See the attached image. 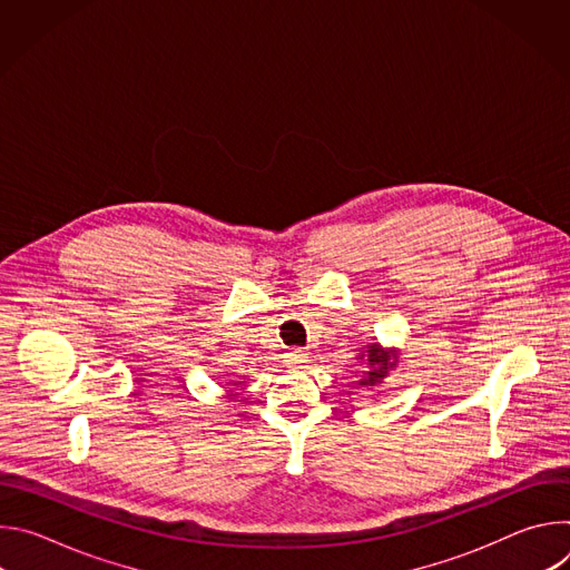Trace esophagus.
<instances>
[{"label": "esophagus", "instance_id": "34e87169", "mask_svg": "<svg viewBox=\"0 0 570 570\" xmlns=\"http://www.w3.org/2000/svg\"><path fill=\"white\" fill-rule=\"evenodd\" d=\"M288 361H291V365H293V367H304V363H306V354H304L302 350H293V352L288 354Z\"/></svg>", "mask_w": 570, "mask_h": 570}]
</instances>
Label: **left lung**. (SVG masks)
<instances>
[{
	"instance_id": "left-lung-1",
	"label": "left lung",
	"mask_w": 570,
	"mask_h": 570,
	"mask_svg": "<svg viewBox=\"0 0 570 570\" xmlns=\"http://www.w3.org/2000/svg\"><path fill=\"white\" fill-rule=\"evenodd\" d=\"M358 363H365V374L358 381L361 387H372L383 383V379L399 365V350L396 347H383L379 341L363 347V352L356 356Z\"/></svg>"
}]
</instances>
